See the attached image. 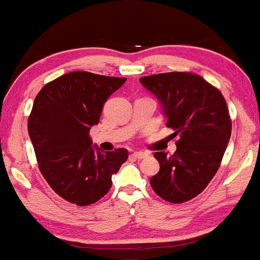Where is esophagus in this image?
<instances>
[{"label":"esophagus","mask_w":260,"mask_h":260,"mask_svg":"<svg viewBox=\"0 0 260 260\" xmlns=\"http://www.w3.org/2000/svg\"><path fill=\"white\" fill-rule=\"evenodd\" d=\"M132 157L134 159H145V157H148V154L147 153H142V151H137V153H133L132 154Z\"/></svg>","instance_id":"1"}]
</instances>
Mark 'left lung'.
Listing matches in <instances>:
<instances>
[{
	"mask_svg": "<svg viewBox=\"0 0 260 260\" xmlns=\"http://www.w3.org/2000/svg\"><path fill=\"white\" fill-rule=\"evenodd\" d=\"M140 84L159 100L166 126L178 137L169 156L156 151L160 171L150 178L154 192L170 203L202 193L219 170L231 137V120L221 92L193 73L142 77Z\"/></svg>",
	"mask_w": 260,
	"mask_h": 260,
	"instance_id": "obj_1",
	"label": "left lung"
}]
</instances>
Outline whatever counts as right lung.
<instances>
[{"mask_svg":"<svg viewBox=\"0 0 260 260\" xmlns=\"http://www.w3.org/2000/svg\"><path fill=\"white\" fill-rule=\"evenodd\" d=\"M126 78L71 72L39 91L28 120V133L44 178L59 197L77 205L103 198L128 159V150L105 153L89 131L99 123L104 104Z\"/></svg>","mask_w":260,"mask_h":260,"instance_id":"right-lung-1","label":"right lung"}]
</instances>
